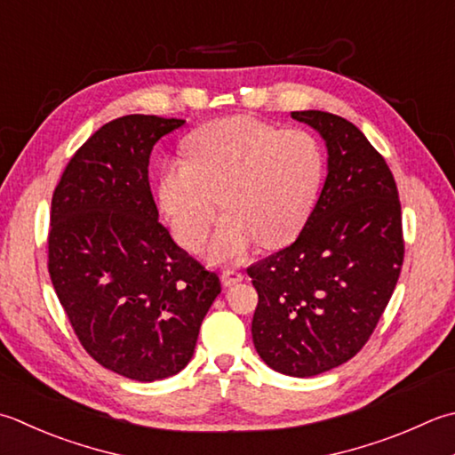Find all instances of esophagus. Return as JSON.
Returning <instances> with one entry per match:
<instances>
[{"label":"esophagus","instance_id":"34e87169","mask_svg":"<svg viewBox=\"0 0 455 455\" xmlns=\"http://www.w3.org/2000/svg\"><path fill=\"white\" fill-rule=\"evenodd\" d=\"M243 272H238V270H225L222 272V275H220V282H222V286H227V288H230V286H235V283H238V282H243Z\"/></svg>","mask_w":455,"mask_h":455}]
</instances>
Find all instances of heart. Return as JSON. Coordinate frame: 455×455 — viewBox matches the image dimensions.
<instances>
[{
	"label": "heart",
	"mask_w": 455,
	"mask_h": 455,
	"mask_svg": "<svg viewBox=\"0 0 455 455\" xmlns=\"http://www.w3.org/2000/svg\"><path fill=\"white\" fill-rule=\"evenodd\" d=\"M185 159L159 175L157 199L180 246H203L219 203L222 219L209 244L217 262L236 260L254 243L266 251L296 238L315 207L325 156L314 133L280 130L251 116L209 122L185 141Z\"/></svg>",
	"instance_id": "1"
}]
</instances>
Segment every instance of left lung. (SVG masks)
Returning a JSON list of instances; mask_svg holds the SVG:
<instances>
[{
  "mask_svg": "<svg viewBox=\"0 0 455 455\" xmlns=\"http://www.w3.org/2000/svg\"><path fill=\"white\" fill-rule=\"evenodd\" d=\"M291 118L325 140V185L299 236L246 272L258 291V355L304 379L339 367L369 341L398 282L404 238L393 172L364 133L329 112Z\"/></svg>",
  "mask_w": 455,
  "mask_h": 455,
  "instance_id": "obj_1",
  "label": "left lung"
}]
</instances>
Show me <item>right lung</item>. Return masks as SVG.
Instances as JSON below:
<instances>
[{"mask_svg": "<svg viewBox=\"0 0 455 455\" xmlns=\"http://www.w3.org/2000/svg\"><path fill=\"white\" fill-rule=\"evenodd\" d=\"M185 120L130 114L96 130L51 203L49 274L80 345L151 382L191 361L220 280L173 243L149 189L151 149Z\"/></svg>", "mask_w": 455, "mask_h": 455, "instance_id": "obj_1", "label": "right lung"}]
</instances>
